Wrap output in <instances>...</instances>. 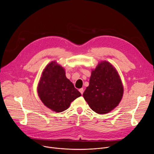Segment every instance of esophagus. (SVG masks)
I'll return each mask as SVG.
<instances>
[{"instance_id": "obj_1", "label": "esophagus", "mask_w": 154, "mask_h": 154, "mask_svg": "<svg viewBox=\"0 0 154 154\" xmlns=\"http://www.w3.org/2000/svg\"><path fill=\"white\" fill-rule=\"evenodd\" d=\"M79 91H80V93L82 94H83V91H84V90H83V88H80V89H79Z\"/></svg>"}]
</instances>
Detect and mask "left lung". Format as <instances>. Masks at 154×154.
<instances>
[{
  "mask_svg": "<svg viewBox=\"0 0 154 154\" xmlns=\"http://www.w3.org/2000/svg\"><path fill=\"white\" fill-rule=\"evenodd\" d=\"M123 94L124 86L118 72L113 64L105 60L92 69L89 86L83 96L94 112L104 115L119 105Z\"/></svg>",
  "mask_w": 154,
  "mask_h": 154,
  "instance_id": "left-lung-1",
  "label": "left lung"
}]
</instances>
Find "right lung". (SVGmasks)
<instances>
[{
    "instance_id": "obj_1",
    "label": "right lung",
    "mask_w": 154,
    "mask_h": 154,
    "mask_svg": "<svg viewBox=\"0 0 154 154\" xmlns=\"http://www.w3.org/2000/svg\"><path fill=\"white\" fill-rule=\"evenodd\" d=\"M37 92L44 105L58 113L67 109L73 100L81 96L73 83L66 77L64 68L55 61L49 63L44 69Z\"/></svg>"
}]
</instances>
